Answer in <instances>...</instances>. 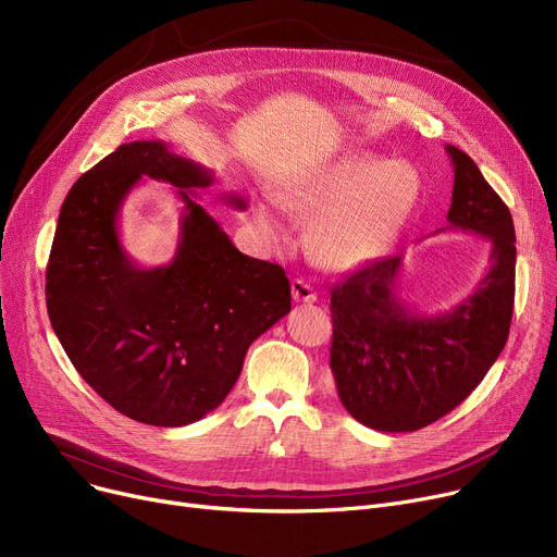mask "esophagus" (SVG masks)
<instances>
[{
    "mask_svg": "<svg viewBox=\"0 0 557 557\" xmlns=\"http://www.w3.org/2000/svg\"><path fill=\"white\" fill-rule=\"evenodd\" d=\"M290 294H294L296 302H315L318 300L315 288L309 282H305V280H294V282H290Z\"/></svg>",
    "mask_w": 557,
    "mask_h": 557,
    "instance_id": "1",
    "label": "esophagus"
}]
</instances>
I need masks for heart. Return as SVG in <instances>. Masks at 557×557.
Wrapping results in <instances>:
<instances>
[{"label":"heart","mask_w":557,"mask_h":557,"mask_svg":"<svg viewBox=\"0 0 557 557\" xmlns=\"http://www.w3.org/2000/svg\"><path fill=\"white\" fill-rule=\"evenodd\" d=\"M420 196L422 178L411 162L347 153L302 175L286 189L284 200L290 210L320 212L313 225L315 252L330 267L347 269L382 255ZM255 223L269 239L284 234L273 205H257Z\"/></svg>","instance_id":"heart-1"}]
</instances>
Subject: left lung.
Returning a JSON list of instances; mask_svg holds the SVG:
<instances>
[{"mask_svg":"<svg viewBox=\"0 0 557 557\" xmlns=\"http://www.w3.org/2000/svg\"><path fill=\"white\" fill-rule=\"evenodd\" d=\"M454 230L490 239V267L474 294L424 315L399 296L401 252L376 259L332 288V372L347 413L386 431H418L470 395L508 341L515 307V225L476 162L447 144ZM445 232V230H441Z\"/></svg>","mask_w":557,"mask_h":557,"instance_id":"8db88e82","label":"left lung"}]
</instances>
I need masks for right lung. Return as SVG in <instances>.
<instances>
[{
	"instance_id": "obj_1",
	"label": "right lung",
	"mask_w": 557,
	"mask_h": 557,
	"mask_svg": "<svg viewBox=\"0 0 557 557\" xmlns=\"http://www.w3.org/2000/svg\"><path fill=\"white\" fill-rule=\"evenodd\" d=\"M169 182L186 205L166 268L139 270L115 230L140 175ZM214 173L131 141L83 173L58 216L47 263V311L65 355L114 411L153 426H185L227 397L248 347L290 311L282 267L234 248L191 198ZM237 210L242 196H223Z\"/></svg>"
}]
</instances>
